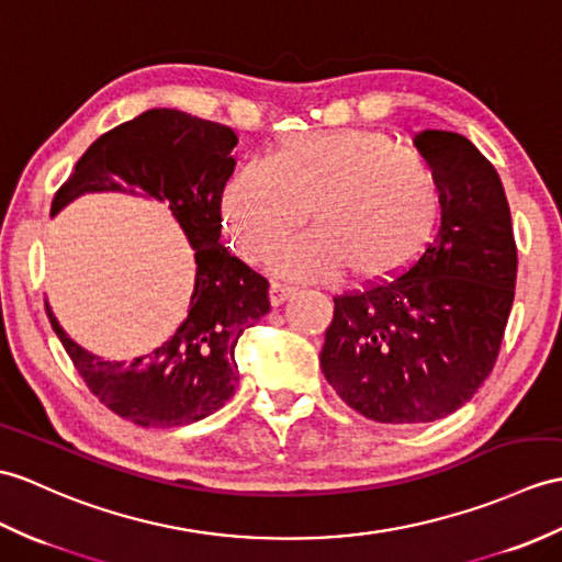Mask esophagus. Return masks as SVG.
<instances>
[{
  "instance_id": "1",
  "label": "esophagus",
  "mask_w": 562,
  "mask_h": 562,
  "mask_svg": "<svg viewBox=\"0 0 562 562\" xmlns=\"http://www.w3.org/2000/svg\"><path fill=\"white\" fill-rule=\"evenodd\" d=\"M292 294H294L292 286L280 284V282H272V284H270V304H272V306H282Z\"/></svg>"
}]
</instances>
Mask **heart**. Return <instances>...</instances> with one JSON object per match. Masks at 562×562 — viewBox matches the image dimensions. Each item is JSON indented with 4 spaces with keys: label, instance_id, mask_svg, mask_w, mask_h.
Masks as SVG:
<instances>
[{
    "label": "heart",
    "instance_id": "b5f03b06",
    "mask_svg": "<svg viewBox=\"0 0 562 562\" xmlns=\"http://www.w3.org/2000/svg\"><path fill=\"white\" fill-rule=\"evenodd\" d=\"M440 203L422 155L363 128L284 136L270 160H246L220 193L225 229L249 260H266L308 207L313 229L272 260L290 280H330L345 268L359 282L400 276L434 239Z\"/></svg>",
    "mask_w": 562,
    "mask_h": 562
}]
</instances>
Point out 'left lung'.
<instances>
[{
	"label": "left lung",
	"mask_w": 562,
	"mask_h": 562,
	"mask_svg": "<svg viewBox=\"0 0 562 562\" xmlns=\"http://www.w3.org/2000/svg\"><path fill=\"white\" fill-rule=\"evenodd\" d=\"M414 148L436 172L440 229L404 276L335 296L321 369L351 409L378 424L458 412L498 359L517 280L510 205L472 140L426 128Z\"/></svg>",
	"instance_id": "left-lung-1"
}]
</instances>
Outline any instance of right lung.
<instances>
[{"instance_id":"obj_1","label":"right lung","mask_w":562,"mask_h":562,"mask_svg":"<svg viewBox=\"0 0 562 562\" xmlns=\"http://www.w3.org/2000/svg\"><path fill=\"white\" fill-rule=\"evenodd\" d=\"M229 126L155 108L114 126L76 162L52 201V215L86 193L148 195L167 203L193 249L187 318L160 347L110 361L74 342L47 304L57 333L90 393L146 428H172L217 412L239 385L234 347L270 311L268 280L220 244V193L237 160Z\"/></svg>"}]
</instances>
